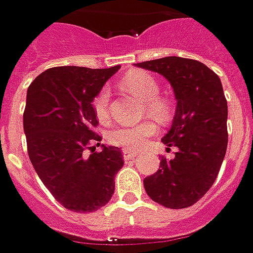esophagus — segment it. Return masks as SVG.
<instances>
[{"label":"esophagus","instance_id":"esophagus-1","mask_svg":"<svg viewBox=\"0 0 253 253\" xmlns=\"http://www.w3.org/2000/svg\"><path fill=\"white\" fill-rule=\"evenodd\" d=\"M122 155H124V159H125V161H129V159H133L135 156H138V153L131 151V149H124V151H122Z\"/></svg>","mask_w":253,"mask_h":253}]
</instances>
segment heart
Segmentation results:
<instances>
[{"instance_id":"1","label":"heart","mask_w":253,"mask_h":253,"mask_svg":"<svg viewBox=\"0 0 253 253\" xmlns=\"http://www.w3.org/2000/svg\"><path fill=\"white\" fill-rule=\"evenodd\" d=\"M122 88L131 92L143 101V114L153 118L159 124H166L173 117V107L166 98L159 97L161 85L158 80L148 72L135 70L128 73L121 80ZM110 107V92L102 88L92 100V108L98 120H107ZM156 132V125L152 121H145L135 126H117L108 132L111 145L122 146L125 149H138Z\"/></svg>"}]
</instances>
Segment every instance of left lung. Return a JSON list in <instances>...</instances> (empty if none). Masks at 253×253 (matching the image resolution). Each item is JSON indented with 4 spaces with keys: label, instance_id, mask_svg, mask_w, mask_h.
Masks as SVG:
<instances>
[{
    "label": "left lung",
    "instance_id": "1",
    "mask_svg": "<svg viewBox=\"0 0 253 253\" xmlns=\"http://www.w3.org/2000/svg\"><path fill=\"white\" fill-rule=\"evenodd\" d=\"M162 74L177 100L176 114L162 142L173 159L162 158L156 173L145 177L148 196L168 209H187L214 184L224 161L228 131V107L217 74L199 60L177 56L136 63Z\"/></svg>",
    "mask_w": 253,
    "mask_h": 253
}]
</instances>
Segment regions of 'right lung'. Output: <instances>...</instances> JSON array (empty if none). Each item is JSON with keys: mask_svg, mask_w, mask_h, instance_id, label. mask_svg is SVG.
<instances>
[{"mask_svg": "<svg viewBox=\"0 0 253 253\" xmlns=\"http://www.w3.org/2000/svg\"><path fill=\"white\" fill-rule=\"evenodd\" d=\"M118 69L52 67L28 87L24 131L29 159L56 201L74 212L104 207L124 166L118 148L100 143L92 108L94 97Z\"/></svg>", "mask_w": 253, "mask_h": 253, "instance_id": "right-lung-1", "label": "right lung"}]
</instances>
